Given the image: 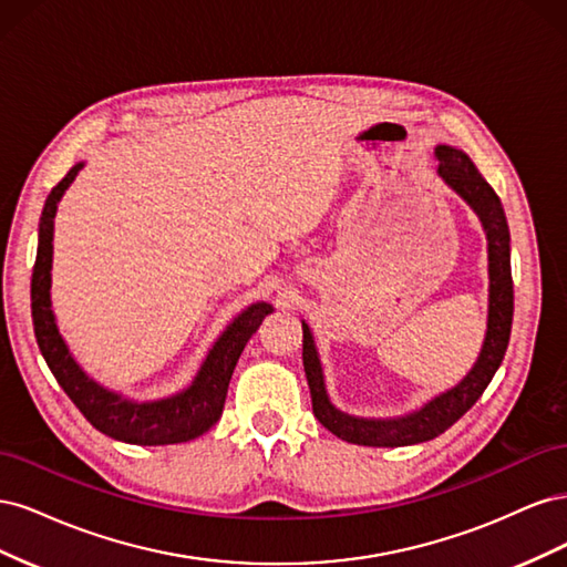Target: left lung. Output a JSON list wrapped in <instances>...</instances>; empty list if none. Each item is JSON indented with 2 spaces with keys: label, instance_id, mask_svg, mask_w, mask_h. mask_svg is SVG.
<instances>
[{
  "label": "left lung",
  "instance_id": "left-lung-1",
  "mask_svg": "<svg viewBox=\"0 0 567 567\" xmlns=\"http://www.w3.org/2000/svg\"><path fill=\"white\" fill-rule=\"evenodd\" d=\"M440 161L437 173L454 192L466 200L483 221L487 234L489 260V312L487 333L477 362L458 385L437 394L421 409L400 419H357L331 404L323 385V371L310 326L302 321V364L307 385L312 392V411L323 427L333 435L364 447H406V444L427 442L452 427L466 411L480 400L489 385L492 375L499 369L508 348L513 321V279H511V234L499 196L477 173V167L466 153L440 144L435 148Z\"/></svg>",
  "mask_w": 567,
  "mask_h": 567
}]
</instances>
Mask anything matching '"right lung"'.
Segmentation results:
<instances>
[{"label": "right lung", "instance_id": "add662e5", "mask_svg": "<svg viewBox=\"0 0 567 567\" xmlns=\"http://www.w3.org/2000/svg\"><path fill=\"white\" fill-rule=\"evenodd\" d=\"M84 163L73 165L68 175L51 188L44 210L40 217L38 238V260L32 269L30 300H32V326L47 367L63 388L68 398L82 411L99 433L130 444H177L203 435L217 423L225 409L231 373L236 369L250 336L260 329L262 319L271 312V305L255 302L248 310L238 315L227 331L217 338L213 350L205 357L196 379L186 390L173 398L156 402H134L125 400L82 371L75 362L65 340L59 333L54 310H51V252H54V217L59 200L65 188L73 184Z\"/></svg>", "mask_w": 567, "mask_h": 567}]
</instances>
